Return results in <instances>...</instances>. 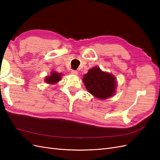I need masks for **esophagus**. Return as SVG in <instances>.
Here are the masks:
<instances>
[{
    "label": "esophagus",
    "mask_w": 160,
    "mask_h": 160,
    "mask_svg": "<svg viewBox=\"0 0 160 160\" xmlns=\"http://www.w3.org/2000/svg\"><path fill=\"white\" fill-rule=\"evenodd\" d=\"M71 73L75 75H77V73H78V71H76V70H72V71H71Z\"/></svg>",
    "instance_id": "esophagus-1"
}]
</instances>
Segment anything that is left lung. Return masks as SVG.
I'll list each match as a JSON object with an SVG mask.
<instances>
[{"label": "left lung", "instance_id": "obj_1", "mask_svg": "<svg viewBox=\"0 0 160 160\" xmlns=\"http://www.w3.org/2000/svg\"><path fill=\"white\" fill-rule=\"evenodd\" d=\"M83 83L89 93L96 98L105 99L115 93L116 78L110 73L94 67L84 75Z\"/></svg>", "mask_w": 160, "mask_h": 160}]
</instances>
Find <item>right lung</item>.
<instances>
[{
    "mask_svg": "<svg viewBox=\"0 0 160 160\" xmlns=\"http://www.w3.org/2000/svg\"><path fill=\"white\" fill-rule=\"evenodd\" d=\"M61 73H58L56 71H51V73L49 76L45 77V81L47 84H56L61 79Z\"/></svg>",
    "mask_w": 160,
    "mask_h": 160,
    "instance_id": "right-lung-1",
    "label": "right lung"
}]
</instances>
